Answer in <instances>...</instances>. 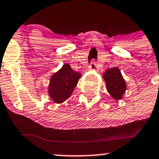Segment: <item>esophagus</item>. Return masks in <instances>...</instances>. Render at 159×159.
<instances>
[{"instance_id":"1","label":"esophagus","mask_w":159,"mask_h":159,"mask_svg":"<svg viewBox=\"0 0 159 159\" xmlns=\"http://www.w3.org/2000/svg\"><path fill=\"white\" fill-rule=\"evenodd\" d=\"M89 68H90V70H94V71H98L99 69L95 61H91L90 65H89Z\"/></svg>"}]
</instances>
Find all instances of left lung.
Masks as SVG:
<instances>
[{"instance_id":"8db88e82","label":"left lung","mask_w":159,"mask_h":159,"mask_svg":"<svg viewBox=\"0 0 159 159\" xmlns=\"http://www.w3.org/2000/svg\"><path fill=\"white\" fill-rule=\"evenodd\" d=\"M102 77L106 82L107 91L111 98L115 100H121L126 90V84L120 69L117 68L108 69Z\"/></svg>"}]
</instances>
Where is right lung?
Masks as SVG:
<instances>
[{"mask_svg": "<svg viewBox=\"0 0 159 159\" xmlns=\"http://www.w3.org/2000/svg\"><path fill=\"white\" fill-rule=\"evenodd\" d=\"M81 74L74 71L69 64H65L52 75L48 86V94L56 103H62L70 98L77 85Z\"/></svg>", "mask_w": 159, "mask_h": 159, "instance_id": "obj_1", "label": "right lung"}]
</instances>
